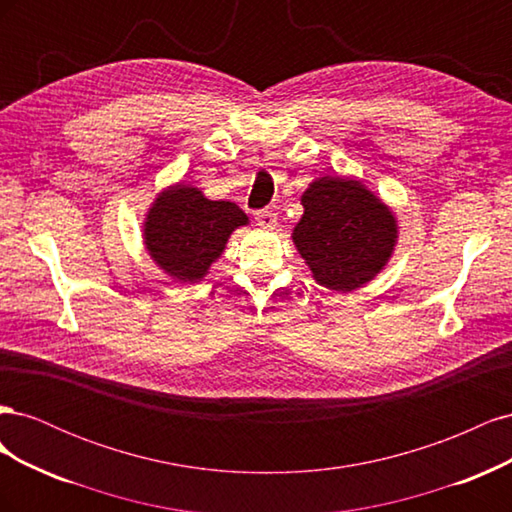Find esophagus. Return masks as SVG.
Here are the masks:
<instances>
[{"mask_svg": "<svg viewBox=\"0 0 512 512\" xmlns=\"http://www.w3.org/2000/svg\"><path fill=\"white\" fill-rule=\"evenodd\" d=\"M256 224L260 228H275L277 226V215L269 209H262V211H256Z\"/></svg>", "mask_w": 512, "mask_h": 512, "instance_id": "obj_1", "label": "esophagus"}]
</instances>
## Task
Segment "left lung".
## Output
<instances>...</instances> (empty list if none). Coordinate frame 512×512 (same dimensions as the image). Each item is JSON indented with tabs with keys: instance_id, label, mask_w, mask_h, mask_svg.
<instances>
[{
	"instance_id": "obj_1",
	"label": "left lung",
	"mask_w": 512,
	"mask_h": 512,
	"mask_svg": "<svg viewBox=\"0 0 512 512\" xmlns=\"http://www.w3.org/2000/svg\"><path fill=\"white\" fill-rule=\"evenodd\" d=\"M292 241L320 286L352 292L371 282L397 243V220L361 181L320 177L301 196Z\"/></svg>"
}]
</instances>
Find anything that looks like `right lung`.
Instances as JSON below:
<instances>
[{"instance_id": "add662e5", "label": "right lung", "mask_w": 512, "mask_h": 512, "mask_svg": "<svg viewBox=\"0 0 512 512\" xmlns=\"http://www.w3.org/2000/svg\"><path fill=\"white\" fill-rule=\"evenodd\" d=\"M247 222L230 200H209L198 188L175 183L153 200L143 239L164 273L181 284H196L222 256L232 230Z\"/></svg>"}]
</instances>
